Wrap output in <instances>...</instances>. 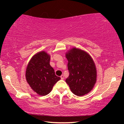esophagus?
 Segmentation results:
<instances>
[{
	"instance_id": "34e87169",
	"label": "esophagus",
	"mask_w": 124,
	"mask_h": 124,
	"mask_svg": "<svg viewBox=\"0 0 124 124\" xmlns=\"http://www.w3.org/2000/svg\"><path fill=\"white\" fill-rule=\"evenodd\" d=\"M60 77L62 78V79H64V76H63V74H62V75H61Z\"/></svg>"
}]
</instances>
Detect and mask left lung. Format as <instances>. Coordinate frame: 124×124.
<instances>
[{"mask_svg": "<svg viewBox=\"0 0 124 124\" xmlns=\"http://www.w3.org/2000/svg\"><path fill=\"white\" fill-rule=\"evenodd\" d=\"M50 55L42 51L33 56L26 69L27 82L34 91L41 96L48 94L54 85L60 79V76L56 75L50 65Z\"/></svg>", "mask_w": 124, "mask_h": 124, "instance_id": "obj_1", "label": "left lung"}]
</instances>
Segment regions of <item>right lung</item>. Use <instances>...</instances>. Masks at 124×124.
I'll return each instance as SVG.
<instances>
[{"instance_id": "add662e5", "label": "right lung", "mask_w": 124, "mask_h": 124, "mask_svg": "<svg viewBox=\"0 0 124 124\" xmlns=\"http://www.w3.org/2000/svg\"><path fill=\"white\" fill-rule=\"evenodd\" d=\"M66 57L69 74L65 81L71 91L79 96L88 94L96 82L97 72L94 61L86 52L74 47L67 52Z\"/></svg>"}]
</instances>
